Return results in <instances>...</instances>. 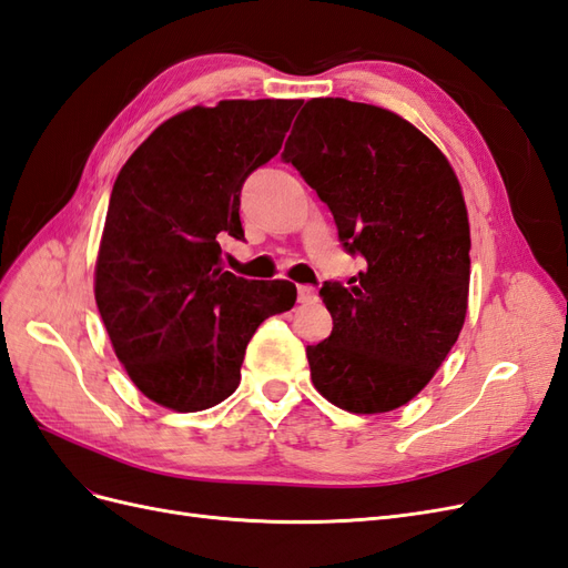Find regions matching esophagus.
Wrapping results in <instances>:
<instances>
[{"mask_svg":"<svg viewBox=\"0 0 568 568\" xmlns=\"http://www.w3.org/2000/svg\"><path fill=\"white\" fill-rule=\"evenodd\" d=\"M317 291L315 286H298V303H315Z\"/></svg>","mask_w":568,"mask_h":568,"instance_id":"esophagus-1","label":"esophagus"}]
</instances>
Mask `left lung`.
<instances>
[{
  "mask_svg": "<svg viewBox=\"0 0 568 568\" xmlns=\"http://www.w3.org/2000/svg\"><path fill=\"white\" fill-rule=\"evenodd\" d=\"M282 159L329 205L365 270L324 282L334 329L307 346L332 405L376 415L432 382L462 332L469 296V217L455 170L405 118L348 99H311Z\"/></svg>",
  "mask_w": 568,
  "mask_h": 568,
  "instance_id": "8db88e82",
  "label": "left lung"
}]
</instances>
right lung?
Here are the masks:
<instances>
[{
  "instance_id": "1",
  "label": "right lung",
  "mask_w": 568,
  "mask_h": 568,
  "mask_svg": "<svg viewBox=\"0 0 568 568\" xmlns=\"http://www.w3.org/2000/svg\"><path fill=\"white\" fill-rule=\"evenodd\" d=\"M301 99H230L153 130L120 170L94 270L113 351L149 400L209 409L242 382L246 346L296 286L220 267L217 239H244L246 178L282 149Z\"/></svg>"
}]
</instances>
